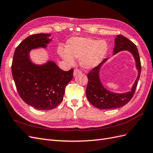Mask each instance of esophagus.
<instances>
[{
	"mask_svg": "<svg viewBox=\"0 0 153 153\" xmlns=\"http://www.w3.org/2000/svg\"><path fill=\"white\" fill-rule=\"evenodd\" d=\"M82 72L80 70H79V69H75V70H74V72H73V76H76L77 75H78V74H80Z\"/></svg>",
	"mask_w": 153,
	"mask_h": 153,
	"instance_id": "obj_1",
	"label": "esophagus"
}]
</instances>
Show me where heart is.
Instances as JSON below:
<instances>
[{"label":"heart","instance_id":"b5f03b06","mask_svg":"<svg viewBox=\"0 0 153 153\" xmlns=\"http://www.w3.org/2000/svg\"><path fill=\"white\" fill-rule=\"evenodd\" d=\"M66 51L60 48L61 57L67 62L73 64L74 59H80L81 66L92 69L103 61L108 51V45L104 40L89 38H73L66 43Z\"/></svg>","mask_w":153,"mask_h":153}]
</instances>
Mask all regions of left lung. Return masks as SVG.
<instances>
[{"mask_svg": "<svg viewBox=\"0 0 153 153\" xmlns=\"http://www.w3.org/2000/svg\"><path fill=\"white\" fill-rule=\"evenodd\" d=\"M127 50L130 52L135 59L136 68L138 71L137 79L131 87V91L117 93L107 90L101 83L100 72L103 64L107 61V59H105L98 66L93 68L88 73V84L86 89V96L88 101L99 109H112L122 107L131 100L135 93L136 88L139 80L141 73V63L139 54L136 45L131 41L123 35H117L115 39V47L113 55Z\"/></svg>", "mask_w": 153, "mask_h": 153, "instance_id": "8db88e82", "label": "left lung"}]
</instances>
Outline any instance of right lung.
<instances>
[{
  "instance_id": "right-lung-1",
  "label": "right lung",
  "mask_w": 153,
  "mask_h": 153,
  "mask_svg": "<svg viewBox=\"0 0 153 153\" xmlns=\"http://www.w3.org/2000/svg\"><path fill=\"white\" fill-rule=\"evenodd\" d=\"M50 36L40 33L27 37L16 47L11 66L13 80L21 98L41 110L56 107L63 100L66 86L73 79V69L64 71L53 61L36 64L30 60V51L47 48L52 41Z\"/></svg>"
}]
</instances>
